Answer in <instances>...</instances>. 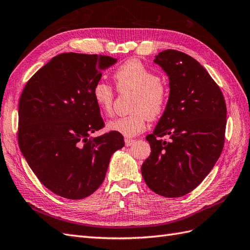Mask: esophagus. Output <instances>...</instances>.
I'll use <instances>...</instances> for the list:
<instances>
[{"label": "esophagus", "instance_id": "obj_1", "mask_svg": "<svg viewBox=\"0 0 250 250\" xmlns=\"http://www.w3.org/2000/svg\"><path fill=\"white\" fill-rule=\"evenodd\" d=\"M133 143H134V140H131V139H125V144L126 147L131 146L132 144H133Z\"/></svg>", "mask_w": 250, "mask_h": 250}]
</instances>
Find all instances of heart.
<instances>
[{
	"instance_id": "b5f03b06",
	"label": "heart",
	"mask_w": 250,
	"mask_h": 250,
	"mask_svg": "<svg viewBox=\"0 0 250 250\" xmlns=\"http://www.w3.org/2000/svg\"><path fill=\"white\" fill-rule=\"evenodd\" d=\"M114 81L119 92L133 91V113L107 122V129L125 137H134L147 128L149 119H157L167 108L169 91L160 76L142 61L131 59L116 68ZM92 98L105 115L113 113L115 91L109 83L99 81L93 84Z\"/></svg>"
}]
</instances>
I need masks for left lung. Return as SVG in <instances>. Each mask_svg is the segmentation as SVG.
<instances>
[{
    "instance_id": "1",
    "label": "left lung",
    "mask_w": 250,
    "mask_h": 250,
    "mask_svg": "<svg viewBox=\"0 0 250 250\" xmlns=\"http://www.w3.org/2000/svg\"><path fill=\"white\" fill-rule=\"evenodd\" d=\"M155 63L167 74L169 97L155 131L146 136L151 153L142 175L153 192L178 198L198 187L220 157L227 106L218 84L192 57L167 49Z\"/></svg>"
}]
</instances>
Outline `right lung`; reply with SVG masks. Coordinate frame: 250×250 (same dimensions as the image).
<instances>
[{
	"mask_svg": "<svg viewBox=\"0 0 250 250\" xmlns=\"http://www.w3.org/2000/svg\"><path fill=\"white\" fill-rule=\"evenodd\" d=\"M108 56L67 52L52 58L24 86L18 108V144L29 167L47 189L70 200L92 194L105 178L124 136L104 126L92 98Z\"/></svg>",
	"mask_w": 250,
	"mask_h": 250,
	"instance_id": "1",
	"label": "right lung"
}]
</instances>
